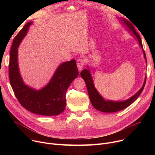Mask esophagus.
<instances>
[{
    "label": "esophagus",
    "mask_w": 155,
    "mask_h": 155,
    "mask_svg": "<svg viewBox=\"0 0 155 155\" xmlns=\"http://www.w3.org/2000/svg\"><path fill=\"white\" fill-rule=\"evenodd\" d=\"M84 62H85V61L83 59H79L77 61V68H78V69L79 71H81V69L83 68Z\"/></svg>",
    "instance_id": "esophagus-1"
}]
</instances>
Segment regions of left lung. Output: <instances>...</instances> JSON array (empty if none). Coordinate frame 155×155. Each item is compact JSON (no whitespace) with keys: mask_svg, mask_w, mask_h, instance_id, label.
Wrapping results in <instances>:
<instances>
[{"mask_svg":"<svg viewBox=\"0 0 155 155\" xmlns=\"http://www.w3.org/2000/svg\"><path fill=\"white\" fill-rule=\"evenodd\" d=\"M118 19L120 21L122 26H123L127 30V31L130 33V34L132 37H134L135 39L138 41L139 45L142 50L144 58L147 62L146 55H145V51H143L140 37L139 34L137 32H136L134 26L132 25L130 22H129L128 21H127L126 19L123 18H119ZM80 75L85 81L88 94H89V97L93 106L94 107V108L99 110V111L105 112V113L116 112L127 107L132 102H134L137 99V97L140 96V94H141V93L143 90L145 82H146V76H145V80L142 87L134 95H133L129 99L124 101H115L112 100L105 99L97 91L96 88L94 86V84L93 82L92 75L91 74L89 66L87 65V69H84L81 72Z\"/></svg>","mask_w":155,"mask_h":155,"instance_id":"1","label":"left lung"}]
</instances>
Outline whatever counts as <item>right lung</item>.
I'll return each mask as SVG.
<instances>
[{
  "label": "right lung",
  "instance_id": "add662e5",
  "mask_svg": "<svg viewBox=\"0 0 155 155\" xmlns=\"http://www.w3.org/2000/svg\"><path fill=\"white\" fill-rule=\"evenodd\" d=\"M32 23V21L28 22L13 39L10 53V84L18 101L28 111L40 115H58L65 108L68 88L78 75L76 61L72 59L61 64L50 81L40 90H37L26 84L19 70L18 51Z\"/></svg>",
  "mask_w": 155,
  "mask_h": 155
}]
</instances>
